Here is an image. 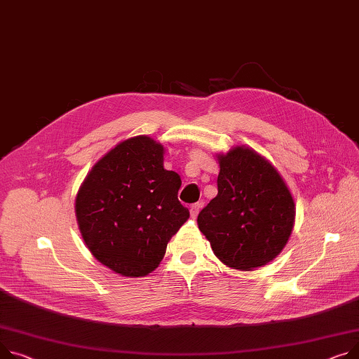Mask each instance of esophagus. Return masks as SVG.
Listing matches in <instances>:
<instances>
[{"label":"esophagus","mask_w":359,"mask_h":359,"mask_svg":"<svg viewBox=\"0 0 359 359\" xmlns=\"http://www.w3.org/2000/svg\"><path fill=\"white\" fill-rule=\"evenodd\" d=\"M201 208H202V203H201V202H196V203H194V205H190V215H192V218H196V217H198V213H199Z\"/></svg>","instance_id":"esophagus-1"}]
</instances>
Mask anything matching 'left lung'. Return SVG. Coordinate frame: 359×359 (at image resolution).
Wrapping results in <instances>:
<instances>
[{
	"label": "left lung",
	"instance_id": "left-lung-1",
	"mask_svg": "<svg viewBox=\"0 0 359 359\" xmlns=\"http://www.w3.org/2000/svg\"><path fill=\"white\" fill-rule=\"evenodd\" d=\"M218 195L199 213L198 225L225 266L252 270L287 244L296 208L274 165L250 147L218 154Z\"/></svg>",
	"mask_w": 359,
	"mask_h": 359
}]
</instances>
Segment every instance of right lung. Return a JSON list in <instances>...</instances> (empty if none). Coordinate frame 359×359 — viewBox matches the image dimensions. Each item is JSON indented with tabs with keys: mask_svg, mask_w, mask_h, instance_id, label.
<instances>
[{
	"mask_svg": "<svg viewBox=\"0 0 359 359\" xmlns=\"http://www.w3.org/2000/svg\"><path fill=\"white\" fill-rule=\"evenodd\" d=\"M164 147L147 135L116 144L85 177L75 201L83 241L101 264L126 277H144L189 218L176 172L163 165Z\"/></svg>",
	"mask_w": 359,
	"mask_h": 359,
	"instance_id": "right-lung-1",
	"label": "right lung"
}]
</instances>
